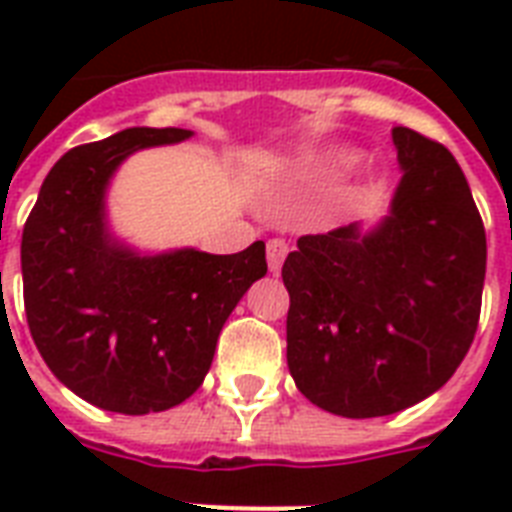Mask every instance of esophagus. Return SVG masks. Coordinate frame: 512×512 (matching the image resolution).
<instances>
[{"label":"esophagus","mask_w":512,"mask_h":512,"mask_svg":"<svg viewBox=\"0 0 512 512\" xmlns=\"http://www.w3.org/2000/svg\"><path fill=\"white\" fill-rule=\"evenodd\" d=\"M289 255V244L284 239H271L268 241V268L279 271L284 265V257Z\"/></svg>","instance_id":"esophagus-1"}]
</instances>
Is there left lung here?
I'll return each instance as SVG.
<instances>
[{
    "instance_id": "8db88e82",
    "label": "left lung",
    "mask_w": 512,
    "mask_h": 512,
    "mask_svg": "<svg viewBox=\"0 0 512 512\" xmlns=\"http://www.w3.org/2000/svg\"><path fill=\"white\" fill-rule=\"evenodd\" d=\"M393 143L404 177L390 215L364 236H300L281 268L289 372L311 404L350 420L436 393L481 316L486 231L460 164L409 127Z\"/></svg>"
}]
</instances>
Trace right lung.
<instances>
[{"instance_id": "add662e5", "label": "right lung", "mask_w": 512, "mask_h": 512, "mask_svg": "<svg viewBox=\"0 0 512 512\" xmlns=\"http://www.w3.org/2000/svg\"><path fill=\"white\" fill-rule=\"evenodd\" d=\"M185 138L191 130L132 127L71 148L23 225L31 337L52 374L106 412H164L193 396L225 319L268 271L263 241L236 255L138 257L106 233L103 193L119 162Z\"/></svg>"}]
</instances>
